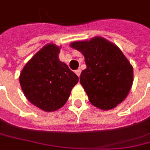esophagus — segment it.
<instances>
[{"mask_svg": "<svg viewBox=\"0 0 150 150\" xmlns=\"http://www.w3.org/2000/svg\"><path fill=\"white\" fill-rule=\"evenodd\" d=\"M75 73L77 74L78 77H79V76H80V74H81V69H77V70L75 71Z\"/></svg>", "mask_w": 150, "mask_h": 150, "instance_id": "34e87169", "label": "esophagus"}]
</instances>
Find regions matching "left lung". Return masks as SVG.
<instances>
[{
  "label": "left lung",
  "mask_w": 150,
  "mask_h": 150,
  "mask_svg": "<svg viewBox=\"0 0 150 150\" xmlns=\"http://www.w3.org/2000/svg\"><path fill=\"white\" fill-rule=\"evenodd\" d=\"M70 45L85 57L86 69L80 75V83L90 102L108 110L124 100L132 88L133 69L121 50L100 37Z\"/></svg>",
  "instance_id": "8db88e82"
}]
</instances>
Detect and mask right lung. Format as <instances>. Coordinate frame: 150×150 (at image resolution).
<instances>
[{
	"label": "right lung",
	"instance_id": "1",
	"mask_svg": "<svg viewBox=\"0 0 150 150\" xmlns=\"http://www.w3.org/2000/svg\"><path fill=\"white\" fill-rule=\"evenodd\" d=\"M59 51L54 44L45 45L26 64L19 77L27 99L46 112L63 107L78 82L77 75L59 61Z\"/></svg>",
	"mask_w": 150,
	"mask_h": 150
}]
</instances>
